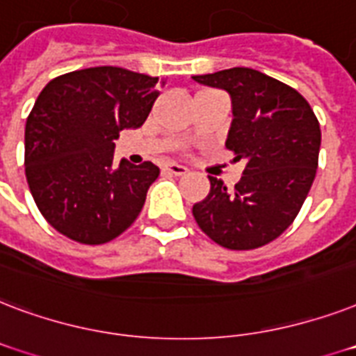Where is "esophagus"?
<instances>
[{"label": "esophagus", "mask_w": 356, "mask_h": 356, "mask_svg": "<svg viewBox=\"0 0 356 356\" xmlns=\"http://www.w3.org/2000/svg\"><path fill=\"white\" fill-rule=\"evenodd\" d=\"M165 170H167V172H170V175L181 176L187 172V167H184V165H180V163H175V161H170V163L165 165Z\"/></svg>", "instance_id": "34e87169"}]
</instances>
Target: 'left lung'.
<instances>
[{
  "label": "left lung",
  "mask_w": 356,
  "mask_h": 356,
  "mask_svg": "<svg viewBox=\"0 0 356 356\" xmlns=\"http://www.w3.org/2000/svg\"><path fill=\"white\" fill-rule=\"evenodd\" d=\"M193 79L230 95L227 148L234 161L245 163L234 189L208 176V197L193 206V217L225 249H258L290 227L312 187L321 145L318 118L296 89L252 68Z\"/></svg>",
  "instance_id": "8db88e82"
}]
</instances>
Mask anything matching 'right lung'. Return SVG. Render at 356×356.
Segmentation results:
<instances>
[{
    "label": "right lung",
    "mask_w": 356,
    "mask_h": 356,
    "mask_svg": "<svg viewBox=\"0 0 356 356\" xmlns=\"http://www.w3.org/2000/svg\"><path fill=\"white\" fill-rule=\"evenodd\" d=\"M158 78L95 66L51 79L26 122V176L44 219L83 245L111 241L134 225L159 176L152 161L113 165L115 139L140 128Z\"/></svg>",
    "instance_id": "add662e5"
}]
</instances>
